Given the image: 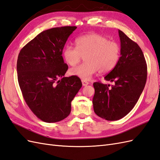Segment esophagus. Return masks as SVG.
Returning a JSON list of instances; mask_svg holds the SVG:
<instances>
[{
	"label": "esophagus",
	"mask_w": 160,
	"mask_h": 160,
	"mask_svg": "<svg viewBox=\"0 0 160 160\" xmlns=\"http://www.w3.org/2000/svg\"><path fill=\"white\" fill-rule=\"evenodd\" d=\"M81 82H82V85H83V86H86L89 84V82H88L87 81L81 80Z\"/></svg>",
	"instance_id": "1"
}]
</instances>
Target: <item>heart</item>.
<instances>
[{"instance_id":"obj_1","label":"heart","mask_w":160,"mask_h":160,"mask_svg":"<svg viewBox=\"0 0 160 160\" xmlns=\"http://www.w3.org/2000/svg\"><path fill=\"white\" fill-rule=\"evenodd\" d=\"M76 47L67 45L62 51L63 58L70 66H75L85 56V62L69 70L70 75L88 81L99 71L107 73L113 70L120 57V47L117 42L105 36L89 33L77 38Z\"/></svg>"}]
</instances>
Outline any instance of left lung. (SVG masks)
I'll use <instances>...</instances> for the list:
<instances>
[{
  "label": "left lung",
  "mask_w": 160,
  "mask_h": 160,
  "mask_svg": "<svg viewBox=\"0 0 160 160\" xmlns=\"http://www.w3.org/2000/svg\"><path fill=\"white\" fill-rule=\"evenodd\" d=\"M120 57L104 79L114 82L109 88L100 82L93 83L95 113L110 121L118 120L131 111L145 88L148 68L143 52L136 42L118 30Z\"/></svg>",
  "instance_id": "1"
}]
</instances>
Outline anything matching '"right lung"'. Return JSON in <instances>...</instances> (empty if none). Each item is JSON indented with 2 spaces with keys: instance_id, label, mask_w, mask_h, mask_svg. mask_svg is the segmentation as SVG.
<instances>
[{
  "instance_id": "1",
  "label": "right lung",
  "mask_w": 160,
  "mask_h": 160,
  "mask_svg": "<svg viewBox=\"0 0 160 160\" xmlns=\"http://www.w3.org/2000/svg\"><path fill=\"white\" fill-rule=\"evenodd\" d=\"M75 26L54 28L39 33L21 50L17 78L24 100L33 113L46 122L67 118L71 102L81 89L79 77H64L68 65L62 50Z\"/></svg>"
}]
</instances>
